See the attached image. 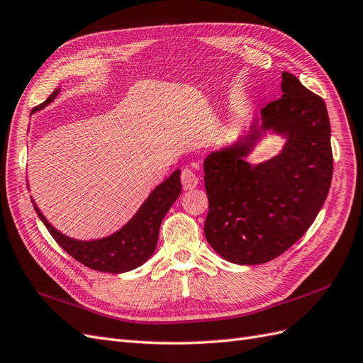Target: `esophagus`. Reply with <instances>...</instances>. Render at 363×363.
<instances>
[{
    "label": "esophagus",
    "mask_w": 363,
    "mask_h": 363,
    "mask_svg": "<svg viewBox=\"0 0 363 363\" xmlns=\"http://www.w3.org/2000/svg\"><path fill=\"white\" fill-rule=\"evenodd\" d=\"M182 184L184 191H192L199 186V177L191 169H184L182 172Z\"/></svg>",
    "instance_id": "34e87169"
}]
</instances>
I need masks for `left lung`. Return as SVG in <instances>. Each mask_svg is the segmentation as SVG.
I'll return each instance as SVG.
<instances>
[{
	"mask_svg": "<svg viewBox=\"0 0 363 363\" xmlns=\"http://www.w3.org/2000/svg\"><path fill=\"white\" fill-rule=\"evenodd\" d=\"M281 98L251 118L247 131L204 160L208 213L204 235L223 259L260 265L283 255L312 225L333 174L325 103L281 74ZM268 135L285 140L276 157H247Z\"/></svg>",
	"mask_w": 363,
	"mask_h": 363,
	"instance_id": "obj_1",
	"label": "left lung"
}]
</instances>
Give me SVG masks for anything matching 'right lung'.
I'll return each mask as SVG.
<instances>
[{
    "label": "right lung",
    "instance_id": "add662e5",
    "mask_svg": "<svg viewBox=\"0 0 363 363\" xmlns=\"http://www.w3.org/2000/svg\"><path fill=\"white\" fill-rule=\"evenodd\" d=\"M59 94L60 87H57L31 113H36L47 107ZM180 172V169H175L167 180L157 184L150 192L147 200L140 204L136 213L123 227L112 235L98 239H75L62 233L40 212L33 196L30 199L43 225L69 256L95 271L121 274L144 265L156 251L162 219L182 194Z\"/></svg>",
    "mask_w": 363,
    "mask_h": 363
}]
</instances>
